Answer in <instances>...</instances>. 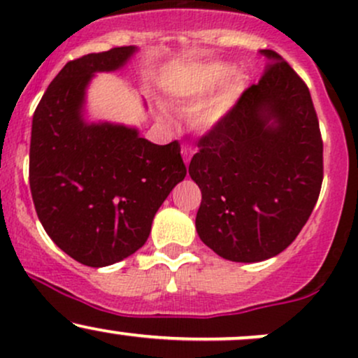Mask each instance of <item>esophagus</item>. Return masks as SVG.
Instances as JSON below:
<instances>
[{"label":"esophagus","instance_id":"34e87169","mask_svg":"<svg viewBox=\"0 0 358 358\" xmlns=\"http://www.w3.org/2000/svg\"><path fill=\"white\" fill-rule=\"evenodd\" d=\"M193 153H195V148L185 143V145L182 146V156H183V159H185V163H187V165L190 163V158H192Z\"/></svg>","mask_w":358,"mask_h":358}]
</instances>
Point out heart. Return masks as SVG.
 <instances>
[{
	"label": "heart",
	"mask_w": 358,
	"mask_h": 358,
	"mask_svg": "<svg viewBox=\"0 0 358 358\" xmlns=\"http://www.w3.org/2000/svg\"><path fill=\"white\" fill-rule=\"evenodd\" d=\"M229 73L227 67H213L208 69L207 72L200 73L195 79L188 80L187 84L182 87V97L187 101H199L203 96L210 94L213 89L219 85V82L224 79ZM241 90V82H236L231 87L225 90L220 96L212 97V99L205 101L203 104H200L199 108L192 113V122L196 127H202V129H208L215 124L219 119L227 113L229 108L232 106L234 99L239 94Z\"/></svg>",
	"instance_id": "obj_1"
}]
</instances>
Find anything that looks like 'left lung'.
Listing matches in <instances>:
<instances>
[{
	"label": "left lung",
	"instance_id": "1",
	"mask_svg": "<svg viewBox=\"0 0 358 358\" xmlns=\"http://www.w3.org/2000/svg\"><path fill=\"white\" fill-rule=\"evenodd\" d=\"M252 84L199 139L188 173L202 192L196 232L220 257L264 261L310 219L323 182V141L305 80L274 50Z\"/></svg>",
	"mask_w": 358,
	"mask_h": 358
}]
</instances>
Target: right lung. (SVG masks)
Returning a JSON list of instances; mask_svg holds the SVG:
<instances>
[{
  "label": "right lung",
  "mask_w": 358,
  "mask_h": 358,
  "mask_svg": "<svg viewBox=\"0 0 358 358\" xmlns=\"http://www.w3.org/2000/svg\"><path fill=\"white\" fill-rule=\"evenodd\" d=\"M134 47L71 60L36 106L30 188L45 232L80 264L104 268L145 245L155 213L187 175L180 143L155 145L136 129L87 124L85 87L122 67Z\"/></svg>",
  "instance_id": "obj_1"
}]
</instances>
